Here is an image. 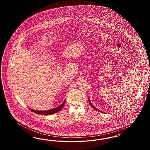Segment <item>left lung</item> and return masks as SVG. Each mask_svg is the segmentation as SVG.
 Masks as SVG:
<instances>
[{"label":"left lung","mask_w":150,"mask_h":150,"mask_svg":"<svg viewBox=\"0 0 150 150\" xmlns=\"http://www.w3.org/2000/svg\"><path fill=\"white\" fill-rule=\"evenodd\" d=\"M88 101H89V103H90V105H91V107L93 108V109H95V110H98V111H99V112H102V111L101 110H99L98 109H97V108H96L95 107H94L93 105H92V103H91V101H90V98H88Z\"/></svg>","instance_id":"1"}]
</instances>
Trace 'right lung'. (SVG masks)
<instances>
[{
  "instance_id": "add662e5",
  "label": "right lung",
  "mask_w": 150,
  "mask_h": 150,
  "mask_svg": "<svg viewBox=\"0 0 150 150\" xmlns=\"http://www.w3.org/2000/svg\"><path fill=\"white\" fill-rule=\"evenodd\" d=\"M65 102V100H64L63 103L61 105H60L58 107L54 108L53 109H50V110H33V109H30L33 112L35 113L38 114H44V115H50V114H53L57 112H58L60 110L63 108L64 103Z\"/></svg>"
}]
</instances>
